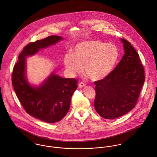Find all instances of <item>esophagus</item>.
Instances as JSON below:
<instances>
[{"instance_id":"1","label":"esophagus","mask_w":157,"mask_h":157,"mask_svg":"<svg viewBox=\"0 0 157 157\" xmlns=\"http://www.w3.org/2000/svg\"><path fill=\"white\" fill-rule=\"evenodd\" d=\"M86 84L85 83L82 82H79V87H80V88L86 87Z\"/></svg>"}]
</instances>
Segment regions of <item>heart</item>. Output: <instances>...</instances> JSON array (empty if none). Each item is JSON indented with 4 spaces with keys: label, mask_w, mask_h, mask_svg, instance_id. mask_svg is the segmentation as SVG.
Instances as JSON below:
<instances>
[{
    "label": "heart",
    "mask_w": 157,
    "mask_h": 157,
    "mask_svg": "<svg viewBox=\"0 0 157 157\" xmlns=\"http://www.w3.org/2000/svg\"><path fill=\"white\" fill-rule=\"evenodd\" d=\"M119 56L117 47L111 43L90 40L76 44L73 53L64 57L66 68L71 74L79 73L84 65L87 76L94 81L104 79L113 69Z\"/></svg>",
    "instance_id": "heart-1"
}]
</instances>
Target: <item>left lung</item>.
<instances>
[{"label":"left lung","mask_w":157,"mask_h":157,"mask_svg":"<svg viewBox=\"0 0 157 157\" xmlns=\"http://www.w3.org/2000/svg\"><path fill=\"white\" fill-rule=\"evenodd\" d=\"M124 54L116 68L104 79L96 81L94 108L103 118L114 119L137 104L144 82V70L139 55L123 38Z\"/></svg>","instance_id":"obj_1"}]
</instances>
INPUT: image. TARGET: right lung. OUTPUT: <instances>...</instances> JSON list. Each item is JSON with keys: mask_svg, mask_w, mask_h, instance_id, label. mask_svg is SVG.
I'll return each mask as SVG.
<instances>
[{"mask_svg": "<svg viewBox=\"0 0 157 157\" xmlns=\"http://www.w3.org/2000/svg\"><path fill=\"white\" fill-rule=\"evenodd\" d=\"M62 39L58 35H51L27 44L20 53L12 73V84L23 108L31 116L48 123L59 122L65 117L78 81L52 73L40 87H32L25 77V59Z\"/></svg>", "mask_w": 157, "mask_h": 157, "instance_id": "add662e5", "label": "right lung"}]
</instances>
